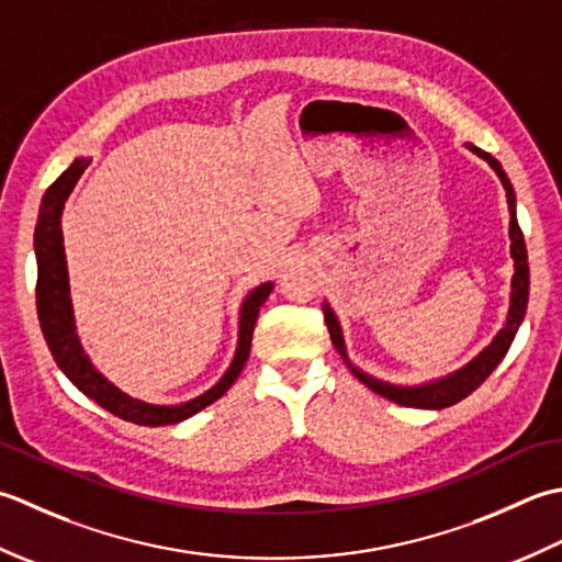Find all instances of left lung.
<instances>
[{"instance_id":"8db88e82","label":"left lung","mask_w":562,"mask_h":562,"mask_svg":"<svg viewBox=\"0 0 562 562\" xmlns=\"http://www.w3.org/2000/svg\"><path fill=\"white\" fill-rule=\"evenodd\" d=\"M468 150L475 153L477 157H483L485 162L497 171V177L502 181V187L507 191V205H509V239H512V259H514V277H512V303H509V313H507V323L497 331V337L490 341V345L477 353V357L465 363L463 369H458L449 375L439 378V381H429L425 385H393L385 383L381 378H373L369 373H363L357 369L347 357V345L345 337H341V327L337 315L331 313V307L323 303V313H325V323L329 329L331 345L341 353V359L349 366V371L359 378V381L371 387L373 393L383 395L385 400H393L397 405L405 407H419V409H443L451 407L456 403H461L463 397L471 395L480 383H485V378L497 369V363L505 359V353L509 351L514 335L521 325V319L526 315V303H529V257H526V245H524V235L521 227L517 223V196H514L512 181L507 179L505 169L497 162L490 153L480 150L475 145H468Z\"/></svg>"}]
</instances>
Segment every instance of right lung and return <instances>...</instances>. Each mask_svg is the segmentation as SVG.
Here are the masks:
<instances>
[{
  "instance_id": "right-lung-1",
  "label": "right lung",
  "mask_w": 562,
  "mask_h": 562,
  "mask_svg": "<svg viewBox=\"0 0 562 562\" xmlns=\"http://www.w3.org/2000/svg\"><path fill=\"white\" fill-rule=\"evenodd\" d=\"M89 162H91L89 157H77L75 162L53 181L41 201L33 247H36V261H38L36 307H38L43 337L48 341V349L53 353L57 369L70 378L72 385H77L87 397H91L97 405L109 409L111 415H116L125 422H133V425H140V427L177 425V422L189 419L203 407L215 403L217 397H223L227 393V387L237 381V375L245 369L247 357H249L251 331H255L259 307L265 305L273 283L271 281L261 283L245 297L243 311H239V339H237L235 359L231 363V369L225 371V375L211 387V391H205L203 395L179 405H153V403H145V400H137V397H131L128 393H123L121 387L113 385L104 373H99L94 369V363L89 361V357L82 349V341H79L77 325H75L72 301H70V279H67L60 217H63L67 196L72 193L77 179L82 177V171L89 167Z\"/></svg>"
}]
</instances>
